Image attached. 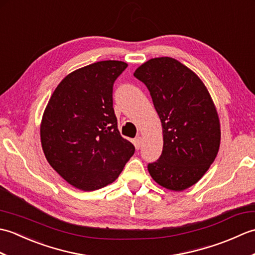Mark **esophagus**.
Returning a JSON list of instances; mask_svg holds the SVG:
<instances>
[{
	"mask_svg": "<svg viewBox=\"0 0 255 255\" xmlns=\"http://www.w3.org/2000/svg\"><path fill=\"white\" fill-rule=\"evenodd\" d=\"M133 143H134V145H136V148L137 149H139L140 148V145H141V137H136L134 138V140H133Z\"/></svg>",
	"mask_w": 255,
	"mask_h": 255,
	"instance_id": "1",
	"label": "esophagus"
}]
</instances>
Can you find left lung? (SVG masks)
I'll return each mask as SVG.
<instances>
[{
    "instance_id": "left-lung-1",
    "label": "left lung",
    "mask_w": 255,
    "mask_h": 255,
    "mask_svg": "<svg viewBox=\"0 0 255 255\" xmlns=\"http://www.w3.org/2000/svg\"><path fill=\"white\" fill-rule=\"evenodd\" d=\"M133 75L149 90L163 128V150L148 171L161 186L183 191L217 156L220 125L214 102L197 75L173 58L151 59Z\"/></svg>"
}]
</instances>
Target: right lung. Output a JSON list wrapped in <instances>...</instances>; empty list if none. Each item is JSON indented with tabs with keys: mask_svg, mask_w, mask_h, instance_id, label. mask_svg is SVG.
<instances>
[{
	"mask_svg": "<svg viewBox=\"0 0 255 255\" xmlns=\"http://www.w3.org/2000/svg\"><path fill=\"white\" fill-rule=\"evenodd\" d=\"M128 64L100 61L64 78L45 110L40 139L47 161L69 184L95 191L116 180L134 153L121 136L113 86Z\"/></svg>",
	"mask_w": 255,
	"mask_h": 255,
	"instance_id": "right-lung-1",
	"label": "right lung"
}]
</instances>
